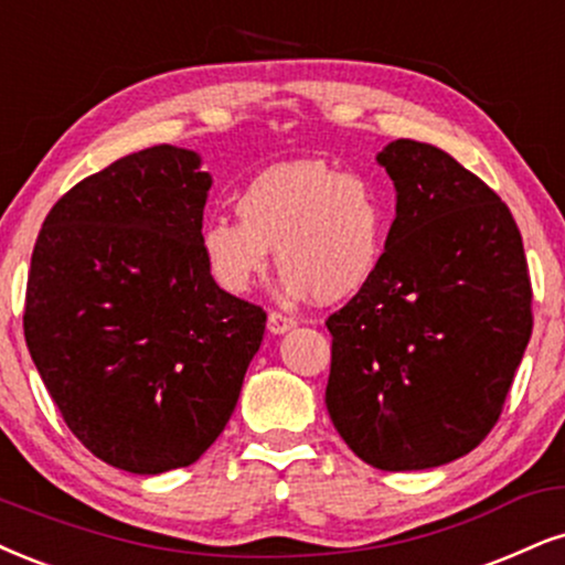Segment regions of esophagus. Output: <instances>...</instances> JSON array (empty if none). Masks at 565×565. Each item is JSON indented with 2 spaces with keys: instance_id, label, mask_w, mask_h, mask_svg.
I'll list each match as a JSON object with an SVG mask.
<instances>
[{
  "instance_id": "esophagus-1",
  "label": "esophagus",
  "mask_w": 565,
  "mask_h": 565,
  "mask_svg": "<svg viewBox=\"0 0 565 565\" xmlns=\"http://www.w3.org/2000/svg\"><path fill=\"white\" fill-rule=\"evenodd\" d=\"M294 327H296V319L285 317V315H280V311H271L267 319V330L271 332V335H282V332L294 330Z\"/></svg>"
}]
</instances>
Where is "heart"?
Wrapping results in <instances>:
<instances>
[{
    "instance_id": "heart-1",
    "label": "heart",
    "mask_w": 565,
    "mask_h": 565,
    "mask_svg": "<svg viewBox=\"0 0 565 565\" xmlns=\"http://www.w3.org/2000/svg\"><path fill=\"white\" fill-rule=\"evenodd\" d=\"M235 212L241 222L209 217L199 233L201 256L222 290L248 294L275 248L290 294L335 303L377 275L393 199L377 178L298 159L250 178L235 196Z\"/></svg>"
}]
</instances>
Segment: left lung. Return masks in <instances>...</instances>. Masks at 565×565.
Returning <instances> with one entry per match:
<instances>
[{"label":"left lung","instance_id":"1","mask_svg":"<svg viewBox=\"0 0 565 565\" xmlns=\"http://www.w3.org/2000/svg\"><path fill=\"white\" fill-rule=\"evenodd\" d=\"M377 162L395 220L377 275L327 319L324 403L361 461L435 469L500 419L532 338V282L511 209L475 172L411 138Z\"/></svg>","mask_w":565,"mask_h":565}]
</instances>
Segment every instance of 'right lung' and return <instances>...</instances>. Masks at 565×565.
Masks as SVG:
<instances>
[{
  "label": "right lung",
  "mask_w": 565,
  "mask_h": 565,
  "mask_svg": "<svg viewBox=\"0 0 565 565\" xmlns=\"http://www.w3.org/2000/svg\"><path fill=\"white\" fill-rule=\"evenodd\" d=\"M209 172L162 143L62 196L33 246L23 330L78 440L115 469L196 463L225 429L267 315L225 294L199 248Z\"/></svg>",
  "instance_id": "right-lung-1"
}]
</instances>
